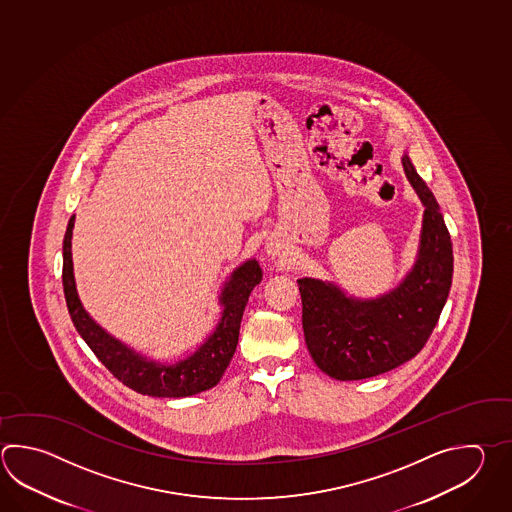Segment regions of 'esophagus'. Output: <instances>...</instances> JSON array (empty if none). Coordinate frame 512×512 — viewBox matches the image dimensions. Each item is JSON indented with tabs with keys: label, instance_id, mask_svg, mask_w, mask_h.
Masks as SVG:
<instances>
[{
	"label": "esophagus",
	"instance_id": "1",
	"mask_svg": "<svg viewBox=\"0 0 512 512\" xmlns=\"http://www.w3.org/2000/svg\"><path fill=\"white\" fill-rule=\"evenodd\" d=\"M266 251H268V255H272V257H279L282 253L281 244H277V242H266Z\"/></svg>",
	"mask_w": 512,
	"mask_h": 512
}]
</instances>
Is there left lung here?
I'll list each match as a JSON object with an SVG mask.
<instances>
[{
	"label": "left lung",
	"instance_id": "left-lung-1",
	"mask_svg": "<svg viewBox=\"0 0 512 512\" xmlns=\"http://www.w3.org/2000/svg\"><path fill=\"white\" fill-rule=\"evenodd\" d=\"M403 167L425 204L419 259L405 282L377 301H354L332 284L299 279L306 346L315 365L339 381L379 376L427 345L452 284V240L432 191L408 157Z\"/></svg>",
	"mask_w": 512,
	"mask_h": 512
}]
</instances>
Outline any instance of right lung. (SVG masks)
Masks as SVG:
<instances>
[{"mask_svg":"<svg viewBox=\"0 0 512 512\" xmlns=\"http://www.w3.org/2000/svg\"><path fill=\"white\" fill-rule=\"evenodd\" d=\"M74 215L67 224L63 239V293L78 334L93 350L102 365L138 394L153 397L193 396L217 385L224 370L230 365L231 357L239 343L240 321L250 293L262 279V270L255 261L242 264L231 275L220 301L224 313L217 330L209 335L208 341L200 346L195 354L180 361L178 365L167 366L147 363L146 359L133 354L129 348L115 341L111 335L94 324L85 313L78 293L74 288L73 259H71V235H73Z\"/></svg>","mask_w":512,"mask_h":512,"instance_id":"1","label":"right lung"}]
</instances>
